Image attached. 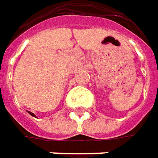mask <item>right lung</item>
I'll return each instance as SVG.
<instances>
[{
    "instance_id": "right-lung-1",
    "label": "right lung",
    "mask_w": 158,
    "mask_h": 158,
    "mask_svg": "<svg viewBox=\"0 0 158 158\" xmlns=\"http://www.w3.org/2000/svg\"><path fill=\"white\" fill-rule=\"evenodd\" d=\"M28 113H29V114H30V115H31V116H33V117H35V115H34V113H32L31 111H28Z\"/></svg>"
}]
</instances>
